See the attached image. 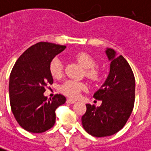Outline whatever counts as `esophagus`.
Masks as SVG:
<instances>
[{
	"label": "esophagus",
	"mask_w": 151,
	"mask_h": 151,
	"mask_svg": "<svg viewBox=\"0 0 151 151\" xmlns=\"http://www.w3.org/2000/svg\"><path fill=\"white\" fill-rule=\"evenodd\" d=\"M67 102L68 103H70V104H74L76 101L73 100V99H71V98H68V99H67Z\"/></svg>",
	"instance_id": "1"
}]
</instances>
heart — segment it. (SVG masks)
<instances>
[{
	"label": "heart",
	"instance_id": "heart-1",
	"mask_svg": "<svg viewBox=\"0 0 151 151\" xmlns=\"http://www.w3.org/2000/svg\"><path fill=\"white\" fill-rule=\"evenodd\" d=\"M76 60L86 69L85 76L90 81L97 83L101 79V73L97 69V62L94 58L87 53L81 52L75 55ZM63 64L61 58L55 57L50 63V71L54 78H59L63 74ZM85 88V85L74 80H67L60 86V91L68 97H77L82 90Z\"/></svg>",
	"mask_w": 151,
	"mask_h": 151
}]
</instances>
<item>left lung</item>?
Listing matches in <instances>:
<instances>
[{
	"mask_svg": "<svg viewBox=\"0 0 151 151\" xmlns=\"http://www.w3.org/2000/svg\"><path fill=\"white\" fill-rule=\"evenodd\" d=\"M106 54L111 61L110 72L105 83L93 97L101 101L100 106L86 104L82 116L84 130L95 137L112 136L126 125L135 102V77L122 55L116 56L112 49Z\"/></svg>",
	"mask_w": 151,
	"mask_h": 151,
	"instance_id": "8db88e82",
	"label": "left lung"
}]
</instances>
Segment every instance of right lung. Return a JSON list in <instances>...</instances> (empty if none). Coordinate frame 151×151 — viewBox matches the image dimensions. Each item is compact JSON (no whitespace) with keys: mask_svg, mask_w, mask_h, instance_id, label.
I'll return each instance as SVG.
<instances>
[{"mask_svg":"<svg viewBox=\"0 0 151 151\" xmlns=\"http://www.w3.org/2000/svg\"><path fill=\"white\" fill-rule=\"evenodd\" d=\"M65 48L53 43H37L20 55L11 70V111L19 126L27 132L42 133L54 127L55 110L66 101L61 94H56L52 99L44 95L46 86L54 82L50 62Z\"/></svg>","mask_w":151,"mask_h":151,"instance_id":"right-lung-1","label":"right lung"}]
</instances>
